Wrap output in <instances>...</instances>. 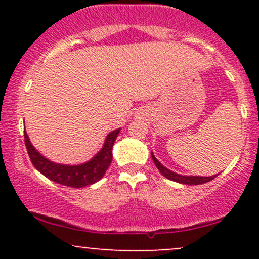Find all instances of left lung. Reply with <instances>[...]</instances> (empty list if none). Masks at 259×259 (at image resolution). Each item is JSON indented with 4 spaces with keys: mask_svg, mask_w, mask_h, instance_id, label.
Masks as SVG:
<instances>
[{
    "mask_svg": "<svg viewBox=\"0 0 259 259\" xmlns=\"http://www.w3.org/2000/svg\"><path fill=\"white\" fill-rule=\"evenodd\" d=\"M151 156H152L154 164H156V167L158 168V170L162 173V175H164L167 179L177 181V183L186 184V185H200V184H204V183H208V181L213 180L217 175H218V174L213 175V177H194V175H192V177H185V175L177 174L174 173V171L169 170V169H167L165 167H163V165L158 162V159L153 156L152 152H151Z\"/></svg>",
    "mask_w": 259,
    "mask_h": 259,
    "instance_id": "1",
    "label": "left lung"
}]
</instances>
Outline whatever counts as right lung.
I'll return each instance as SVG.
<instances>
[{"instance_id":"1","label":"right lung","mask_w":259,"mask_h":259,"mask_svg":"<svg viewBox=\"0 0 259 259\" xmlns=\"http://www.w3.org/2000/svg\"><path fill=\"white\" fill-rule=\"evenodd\" d=\"M119 132L120 129H117L108 134L102 150L91 160L79 165L57 164V163H52L51 160L45 158L32 146L25 130L24 141L31 163L41 174H44L45 177L55 181V183L61 184V185L69 187H84L95 184L105 175L106 170L111 165L112 148Z\"/></svg>"}]
</instances>
